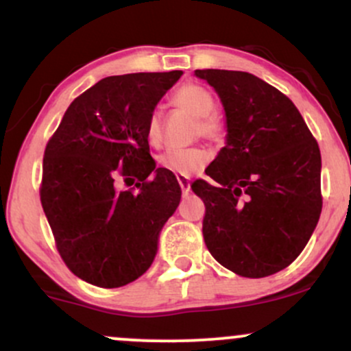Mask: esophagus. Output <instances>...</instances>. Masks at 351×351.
<instances>
[{
	"label": "esophagus",
	"instance_id": "obj_1",
	"mask_svg": "<svg viewBox=\"0 0 351 351\" xmlns=\"http://www.w3.org/2000/svg\"><path fill=\"white\" fill-rule=\"evenodd\" d=\"M176 180H178V183H180V186H181V191H183V195H188V193H189V176L176 175Z\"/></svg>",
	"mask_w": 351,
	"mask_h": 351
}]
</instances>
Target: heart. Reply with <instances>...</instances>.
I'll return each mask as SVG.
<instances>
[{
	"label": "heart",
	"instance_id": "1",
	"mask_svg": "<svg viewBox=\"0 0 351 351\" xmlns=\"http://www.w3.org/2000/svg\"><path fill=\"white\" fill-rule=\"evenodd\" d=\"M171 100L175 106L196 115V135H203L209 140L219 142L226 136V123L216 114L215 95L206 87L196 82H188L173 92ZM145 134L150 145H158L162 140V115L158 110H153L148 115ZM211 155L204 147L170 148L160 155L158 163L165 170L175 175H193L209 162Z\"/></svg>",
	"mask_w": 351,
	"mask_h": 351
}]
</instances>
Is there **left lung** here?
<instances>
[{
	"label": "left lung",
	"instance_id": "8db88e82",
	"mask_svg": "<svg viewBox=\"0 0 351 351\" xmlns=\"http://www.w3.org/2000/svg\"><path fill=\"white\" fill-rule=\"evenodd\" d=\"M219 94L228 143L196 180L208 251L237 276L259 279L291 265L322 213L317 140L287 95L241 71L198 69Z\"/></svg>",
	"mask_w": 351,
	"mask_h": 351
}]
</instances>
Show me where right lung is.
<instances>
[{
  "label": "right lung",
  "mask_w": 351,
  "mask_h": 351,
  "mask_svg": "<svg viewBox=\"0 0 351 351\" xmlns=\"http://www.w3.org/2000/svg\"><path fill=\"white\" fill-rule=\"evenodd\" d=\"M181 74L138 72L99 80L74 99L46 145L43 209L64 264L88 284L115 289L138 279L178 208V181L155 168L145 127ZM119 179L137 184L119 190Z\"/></svg>",
  "instance_id": "add662e5"
}]
</instances>
